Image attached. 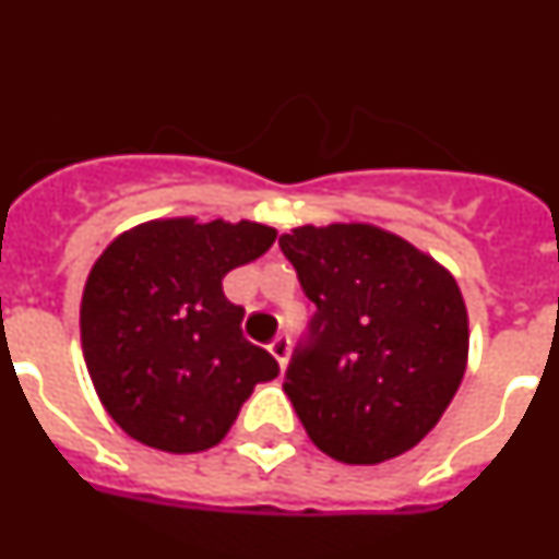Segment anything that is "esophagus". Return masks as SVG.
Here are the masks:
<instances>
[{
    "label": "esophagus",
    "instance_id": "obj_1",
    "mask_svg": "<svg viewBox=\"0 0 559 559\" xmlns=\"http://www.w3.org/2000/svg\"><path fill=\"white\" fill-rule=\"evenodd\" d=\"M269 349H271V355L276 358V364H280V369L288 367V355H290V338H288V335H285V333L276 335V338L269 344Z\"/></svg>",
    "mask_w": 559,
    "mask_h": 559
}]
</instances>
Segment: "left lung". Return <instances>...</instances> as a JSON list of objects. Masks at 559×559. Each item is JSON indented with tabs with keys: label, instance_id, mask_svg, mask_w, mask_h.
Returning a JSON list of instances; mask_svg holds the SVG:
<instances>
[{
	"label": "left lung",
	"instance_id": "obj_1",
	"mask_svg": "<svg viewBox=\"0 0 559 559\" xmlns=\"http://www.w3.org/2000/svg\"><path fill=\"white\" fill-rule=\"evenodd\" d=\"M280 249L316 305L283 383L313 445L344 464L412 451L467 369L471 328L453 274L374 224L296 226Z\"/></svg>",
	"mask_w": 559,
	"mask_h": 559
}]
</instances>
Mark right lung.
<instances>
[{"instance_id": "1", "label": "right lung", "mask_w": 559, "mask_h": 559, "mask_svg": "<svg viewBox=\"0 0 559 559\" xmlns=\"http://www.w3.org/2000/svg\"><path fill=\"white\" fill-rule=\"evenodd\" d=\"M254 221L159 218L122 231L92 265L81 299L88 378L108 417L165 453H201L229 433L280 364L243 338L224 276L271 249Z\"/></svg>"}]
</instances>
